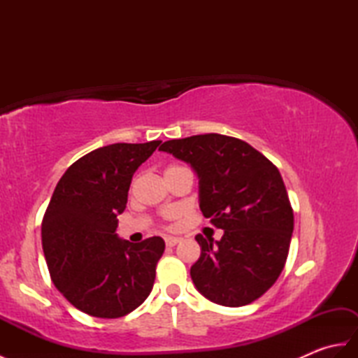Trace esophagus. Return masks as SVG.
<instances>
[{
  "label": "esophagus",
  "instance_id": "1",
  "mask_svg": "<svg viewBox=\"0 0 358 358\" xmlns=\"http://www.w3.org/2000/svg\"><path fill=\"white\" fill-rule=\"evenodd\" d=\"M180 241H181V238H177V237H166V238H164V243H166V246H169V248H173V246H177Z\"/></svg>",
  "mask_w": 358,
  "mask_h": 358
}]
</instances>
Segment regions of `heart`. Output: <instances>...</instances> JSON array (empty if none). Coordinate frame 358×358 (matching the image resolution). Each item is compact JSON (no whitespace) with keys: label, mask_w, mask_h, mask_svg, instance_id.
<instances>
[{"label":"heart","mask_w":358,"mask_h":358,"mask_svg":"<svg viewBox=\"0 0 358 358\" xmlns=\"http://www.w3.org/2000/svg\"><path fill=\"white\" fill-rule=\"evenodd\" d=\"M172 167H178V166H172ZM172 167H169V169H172Z\"/></svg>","instance_id":"1"}]
</instances>
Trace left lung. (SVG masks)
<instances>
[{"label":"left lung","mask_w":358,"mask_h":358,"mask_svg":"<svg viewBox=\"0 0 358 358\" xmlns=\"http://www.w3.org/2000/svg\"><path fill=\"white\" fill-rule=\"evenodd\" d=\"M159 150L191 164L200 178V209L224 234L195 237L201 255L195 287L218 305H249L275 283L286 264L294 210L277 166L246 141L220 134L169 140Z\"/></svg>","instance_id":"1"}]
</instances>
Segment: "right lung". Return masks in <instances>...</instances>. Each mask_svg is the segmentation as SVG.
Returning a JSON list of instances; mask_svg holds the SVG:
<instances>
[{
    "mask_svg": "<svg viewBox=\"0 0 358 358\" xmlns=\"http://www.w3.org/2000/svg\"><path fill=\"white\" fill-rule=\"evenodd\" d=\"M162 141L115 143L89 152L59 178L41 223L50 278L64 299L98 318H120L148 299L162 237L120 240L132 175Z\"/></svg>",
    "mask_w": 358,
    "mask_h": 358,
    "instance_id": "right-lung-1",
    "label": "right lung"
}]
</instances>
